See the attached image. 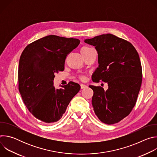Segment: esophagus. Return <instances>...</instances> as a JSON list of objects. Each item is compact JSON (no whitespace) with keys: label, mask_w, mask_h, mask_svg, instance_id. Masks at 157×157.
<instances>
[{"label":"esophagus","mask_w":157,"mask_h":157,"mask_svg":"<svg viewBox=\"0 0 157 157\" xmlns=\"http://www.w3.org/2000/svg\"><path fill=\"white\" fill-rule=\"evenodd\" d=\"M86 87H87V85L84 84H81V89H84V88H86Z\"/></svg>","instance_id":"esophagus-1"}]
</instances>
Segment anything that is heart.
I'll return each instance as SVG.
<instances>
[{"label":"heart","instance_id":"obj_1","mask_svg":"<svg viewBox=\"0 0 157 157\" xmlns=\"http://www.w3.org/2000/svg\"><path fill=\"white\" fill-rule=\"evenodd\" d=\"M88 49H90V48L87 47H82V48H81V50H88ZM81 79H82V80H84V79H85V78H84V76H81Z\"/></svg>","mask_w":157,"mask_h":157}]
</instances>
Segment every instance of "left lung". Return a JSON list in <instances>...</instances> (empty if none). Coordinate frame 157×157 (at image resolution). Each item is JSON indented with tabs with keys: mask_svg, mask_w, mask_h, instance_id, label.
Wrapping results in <instances>:
<instances>
[{
	"mask_svg": "<svg viewBox=\"0 0 157 157\" xmlns=\"http://www.w3.org/2000/svg\"><path fill=\"white\" fill-rule=\"evenodd\" d=\"M84 42L95 47L98 68L92 75L94 82H107L89 86L94 92L92 104L99 119L106 124L119 122L135 106L142 84V71L139 55L132 44L113 34H103Z\"/></svg>",
	"mask_w": 157,
	"mask_h": 157,
	"instance_id": "1",
	"label": "left lung"
}]
</instances>
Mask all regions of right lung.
<instances>
[{
    "mask_svg": "<svg viewBox=\"0 0 157 157\" xmlns=\"http://www.w3.org/2000/svg\"><path fill=\"white\" fill-rule=\"evenodd\" d=\"M80 43L76 38L48 35L28 44L19 61L18 89L22 100L36 119L47 124L59 121L80 85L70 81L56 89L55 73L64 69L65 59Z\"/></svg>",
    "mask_w": 157,
    "mask_h": 157,
    "instance_id": "right-lung-1",
    "label": "right lung"
}]
</instances>
